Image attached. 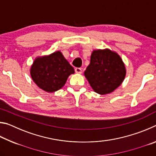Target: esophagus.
I'll list each match as a JSON object with an SVG mask.
<instances>
[{
	"label": "esophagus",
	"instance_id": "obj_1",
	"mask_svg": "<svg viewBox=\"0 0 156 156\" xmlns=\"http://www.w3.org/2000/svg\"><path fill=\"white\" fill-rule=\"evenodd\" d=\"M75 72L77 73H82V69L80 67L75 68Z\"/></svg>",
	"mask_w": 156,
	"mask_h": 156
}]
</instances>
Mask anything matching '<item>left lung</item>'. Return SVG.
<instances>
[{"label":"left lung","instance_id":"obj_1","mask_svg":"<svg viewBox=\"0 0 156 156\" xmlns=\"http://www.w3.org/2000/svg\"><path fill=\"white\" fill-rule=\"evenodd\" d=\"M126 70L121 58L109 49L94 50L84 76L96 93L109 94L125 79Z\"/></svg>","mask_w":156,"mask_h":156}]
</instances>
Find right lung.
<instances>
[{"label": "right lung", "instance_id": "right-lung-1", "mask_svg": "<svg viewBox=\"0 0 156 156\" xmlns=\"http://www.w3.org/2000/svg\"><path fill=\"white\" fill-rule=\"evenodd\" d=\"M30 72L33 80L39 87L47 92H54L65 85L74 69L62 53L56 51L48 56L36 58Z\"/></svg>", "mask_w": 156, "mask_h": 156}]
</instances>
